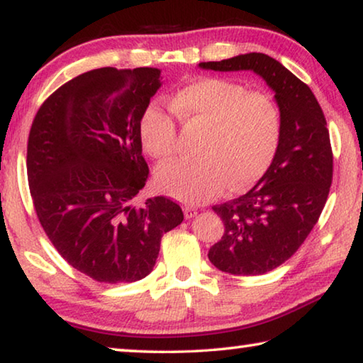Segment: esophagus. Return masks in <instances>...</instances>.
Listing matches in <instances>:
<instances>
[{"mask_svg": "<svg viewBox=\"0 0 363 363\" xmlns=\"http://www.w3.org/2000/svg\"><path fill=\"white\" fill-rule=\"evenodd\" d=\"M183 212H185L186 218H193L196 213H198V209H196V207H193V206H185V207H183Z\"/></svg>", "mask_w": 363, "mask_h": 363, "instance_id": "obj_1", "label": "esophagus"}]
</instances>
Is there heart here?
Returning a JSON list of instances; mask_svg holds the SVG:
<instances>
[{"label": "heart", "instance_id": "heart-1", "mask_svg": "<svg viewBox=\"0 0 363 363\" xmlns=\"http://www.w3.org/2000/svg\"><path fill=\"white\" fill-rule=\"evenodd\" d=\"M169 106L185 127L206 130L196 150L198 159L159 167V186L167 194L189 204L207 203L228 186L233 191L252 186L269 170L281 140L280 108L270 94L204 77L177 90ZM140 136L154 159L175 156L177 125L156 104L143 112Z\"/></svg>", "mask_w": 363, "mask_h": 363}]
</instances>
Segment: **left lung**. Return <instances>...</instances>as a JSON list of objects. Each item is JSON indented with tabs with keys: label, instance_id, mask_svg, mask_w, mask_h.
Here are the masks:
<instances>
[{
	"label": "left lung",
	"instance_id": "obj_1",
	"mask_svg": "<svg viewBox=\"0 0 363 363\" xmlns=\"http://www.w3.org/2000/svg\"><path fill=\"white\" fill-rule=\"evenodd\" d=\"M218 72L252 70L275 91L281 140L272 165L252 189L213 206L225 225L209 249L218 270L238 277L262 275L298 251L315 227L333 180V152L323 111L311 88L262 52L201 62Z\"/></svg>",
	"mask_w": 363,
	"mask_h": 363
}]
</instances>
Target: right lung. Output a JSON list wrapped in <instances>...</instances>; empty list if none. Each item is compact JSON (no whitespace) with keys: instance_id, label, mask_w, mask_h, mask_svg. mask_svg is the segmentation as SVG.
Wrapping results in <instances>:
<instances>
[{"instance_id":"1","label":"right lung","mask_w":363,"mask_h":363,"mask_svg":"<svg viewBox=\"0 0 363 363\" xmlns=\"http://www.w3.org/2000/svg\"><path fill=\"white\" fill-rule=\"evenodd\" d=\"M160 70L94 69L51 94L33 118L27 177L52 246L99 283H133L152 272L160 238L183 222L164 196L136 204L150 169L140 121Z\"/></svg>"}]
</instances>
